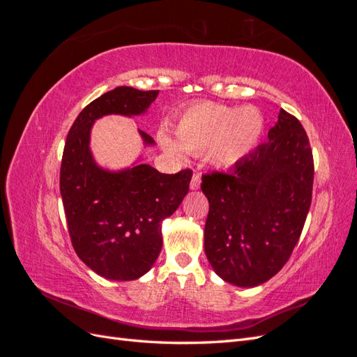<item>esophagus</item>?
I'll return each mask as SVG.
<instances>
[{
    "mask_svg": "<svg viewBox=\"0 0 357 357\" xmlns=\"http://www.w3.org/2000/svg\"><path fill=\"white\" fill-rule=\"evenodd\" d=\"M199 186H201V174H199V171H195L192 176V180H190V189L197 190V189H199Z\"/></svg>",
    "mask_w": 357,
    "mask_h": 357,
    "instance_id": "esophagus-1",
    "label": "esophagus"
}]
</instances>
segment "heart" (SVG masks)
<instances>
[{
  "mask_svg": "<svg viewBox=\"0 0 357 357\" xmlns=\"http://www.w3.org/2000/svg\"><path fill=\"white\" fill-rule=\"evenodd\" d=\"M264 119L255 107H228L202 102L192 105L176 125V138L190 153L207 152L218 167H231L252 152L262 134ZM160 143L169 152L178 146L165 135Z\"/></svg>",
  "mask_w": 357,
  "mask_h": 357,
  "instance_id": "heart-1",
  "label": "heart"
}]
</instances>
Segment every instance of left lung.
Returning a JSON list of instances; mask_svg holds the SVG:
<instances>
[{
  "mask_svg": "<svg viewBox=\"0 0 357 357\" xmlns=\"http://www.w3.org/2000/svg\"><path fill=\"white\" fill-rule=\"evenodd\" d=\"M314 160L305 129L280 110L268 142L229 172L202 174L210 210L204 248L215 274L240 287L268 282L284 266L311 205Z\"/></svg>",
  "mask_w": 357,
  "mask_h": 357,
  "instance_id": "obj_1",
  "label": "left lung"
}]
</instances>
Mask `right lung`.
<instances>
[{
  "instance_id": "add662e5",
  "label": "right lung",
  "mask_w": 357,
  "mask_h": 357,
  "mask_svg": "<svg viewBox=\"0 0 357 357\" xmlns=\"http://www.w3.org/2000/svg\"><path fill=\"white\" fill-rule=\"evenodd\" d=\"M159 91L129 86L105 92L80 112L67 135L59 188L75 253L98 275L128 282L146 274L162 248L160 222L189 192L192 169L162 174L139 164L121 172L100 168L89 150L92 123L105 114H142ZM147 144L153 138L139 131Z\"/></svg>"
}]
</instances>
